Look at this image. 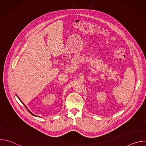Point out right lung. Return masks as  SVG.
Instances as JSON below:
<instances>
[{
	"instance_id": "obj_1",
	"label": "right lung",
	"mask_w": 146,
	"mask_h": 146,
	"mask_svg": "<svg viewBox=\"0 0 146 146\" xmlns=\"http://www.w3.org/2000/svg\"><path fill=\"white\" fill-rule=\"evenodd\" d=\"M16 96H17V98H18V99H19V100H20V101H21V103H23V105H24V106H25V108H27V110H28V111H29V113H31V114H32V115H33V116H35V117H37V115H35V114H33V113H32V112H31V111H30V110H28V108H27V106H25V104H24V103H23V102H22V101H21V99H19V97H18V96H17V95H16Z\"/></svg>"
}]
</instances>
